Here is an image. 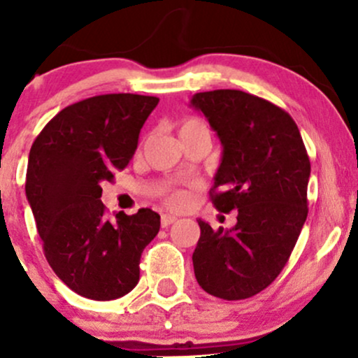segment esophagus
Returning <instances> with one entry per match:
<instances>
[{
	"mask_svg": "<svg viewBox=\"0 0 358 358\" xmlns=\"http://www.w3.org/2000/svg\"><path fill=\"white\" fill-rule=\"evenodd\" d=\"M173 222H176L175 215H170V213H163L162 215V227H168V225H171Z\"/></svg>",
	"mask_w": 358,
	"mask_h": 358,
	"instance_id": "esophagus-1",
	"label": "esophagus"
}]
</instances>
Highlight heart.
Segmentation results:
<instances>
[{
  "instance_id": "1",
  "label": "heart",
  "mask_w": 358,
  "mask_h": 358,
  "mask_svg": "<svg viewBox=\"0 0 358 358\" xmlns=\"http://www.w3.org/2000/svg\"><path fill=\"white\" fill-rule=\"evenodd\" d=\"M205 127V124L200 119H195V117H187L183 119L182 122H180V127H178V133L180 136H183V134L190 133V131H195V129H202ZM166 202L170 205H173V207H178V205H182L185 202V196L183 193L180 192H171L166 195Z\"/></svg>"
}]
</instances>
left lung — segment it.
<instances>
[{"mask_svg":"<svg viewBox=\"0 0 358 358\" xmlns=\"http://www.w3.org/2000/svg\"><path fill=\"white\" fill-rule=\"evenodd\" d=\"M190 104L224 148L210 188L213 207L237 210L231 231L199 220L195 278L212 296L250 298L279 276L293 252L308 215L310 158L296 122L273 102L219 89L195 94Z\"/></svg>","mask_w":358,"mask_h":358,"instance_id":"obj_1","label":"left lung"}]
</instances>
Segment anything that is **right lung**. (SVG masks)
I'll return each mask as SVG.
<instances>
[{
  "mask_svg": "<svg viewBox=\"0 0 358 358\" xmlns=\"http://www.w3.org/2000/svg\"><path fill=\"white\" fill-rule=\"evenodd\" d=\"M158 101L138 94L89 97L62 109L31 145L24 192L45 257L84 298L109 301L129 293L143 249L159 231L151 208L109 220L101 202V183L127 166Z\"/></svg>",
  "mask_w": 358,
  "mask_h": 358,
  "instance_id": "right-lung-1",
  "label": "right lung"
}]
</instances>
